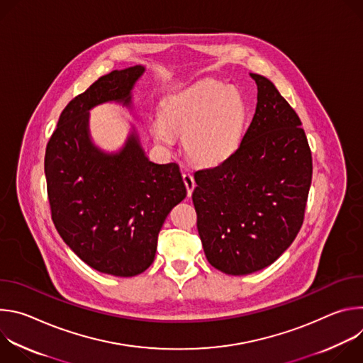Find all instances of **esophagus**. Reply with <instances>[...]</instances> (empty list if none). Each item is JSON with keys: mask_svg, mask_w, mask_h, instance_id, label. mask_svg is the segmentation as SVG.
Segmentation results:
<instances>
[{"mask_svg": "<svg viewBox=\"0 0 363 363\" xmlns=\"http://www.w3.org/2000/svg\"><path fill=\"white\" fill-rule=\"evenodd\" d=\"M182 179H184V184L186 186V192H188V196L192 195V191L195 188V181H194V177L189 174V172H184L182 174Z\"/></svg>", "mask_w": 363, "mask_h": 363, "instance_id": "1", "label": "esophagus"}]
</instances>
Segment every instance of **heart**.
<instances>
[{
  "label": "heart",
  "mask_w": 363,
  "mask_h": 363,
  "mask_svg": "<svg viewBox=\"0 0 363 363\" xmlns=\"http://www.w3.org/2000/svg\"><path fill=\"white\" fill-rule=\"evenodd\" d=\"M245 121L247 106L240 91L205 80L165 97L161 121L150 125V135L168 149L175 145V136H184L191 161L216 167L238 149Z\"/></svg>",
  "instance_id": "obj_1"
}]
</instances>
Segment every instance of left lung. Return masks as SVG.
<instances>
[{"instance_id":"8db88e82","label":"left lung","mask_w":363,"mask_h":363,"mask_svg":"<svg viewBox=\"0 0 363 363\" xmlns=\"http://www.w3.org/2000/svg\"><path fill=\"white\" fill-rule=\"evenodd\" d=\"M250 76L257 106L240 147L194 175L205 257L231 276L263 270L290 247L312 184V153L297 113L267 77Z\"/></svg>"}]
</instances>
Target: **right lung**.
Wrapping results in <instances>:
<instances>
[{"mask_svg":"<svg viewBox=\"0 0 363 363\" xmlns=\"http://www.w3.org/2000/svg\"><path fill=\"white\" fill-rule=\"evenodd\" d=\"M138 65L101 76L60 115L44 160L51 218L73 252L91 269L133 277L155 260L158 234L186 196L178 164L152 162L133 125L118 150H105L90 133V111L115 103L133 116Z\"/></svg>","mask_w":363,"mask_h":363,"instance_id":"add662e5","label":"right lung"}]
</instances>
